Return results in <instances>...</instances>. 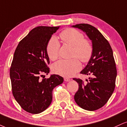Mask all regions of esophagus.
I'll list each match as a JSON object with an SVG mask.
<instances>
[{"label":"esophagus","instance_id":"1","mask_svg":"<svg viewBox=\"0 0 127 127\" xmlns=\"http://www.w3.org/2000/svg\"><path fill=\"white\" fill-rule=\"evenodd\" d=\"M64 81H65V82H68V81H70V79H69L68 78H64Z\"/></svg>","mask_w":127,"mask_h":127}]
</instances>
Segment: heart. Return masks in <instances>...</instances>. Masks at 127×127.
I'll return each instance as SVG.
<instances>
[{
	"label": "heart",
	"instance_id": "1",
	"mask_svg": "<svg viewBox=\"0 0 127 127\" xmlns=\"http://www.w3.org/2000/svg\"><path fill=\"white\" fill-rule=\"evenodd\" d=\"M59 37L64 43L72 46V57L76 58L68 60H59L54 64L52 70L59 75L71 77L81 68V63L78 58L84 63L90 62L94 51L93 44L90 40L85 39L81 32L75 29H65L60 33ZM60 46L59 42L54 37L49 40L46 46V52L50 60H55L58 59Z\"/></svg>",
	"mask_w": 127,
	"mask_h": 127
}]
</instances>
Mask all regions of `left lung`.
I'll return each mask as SVG.
<instances>
[{
  "label": "left lung",
  "mask_w": 127,
  "mask_h": 127,
  "mask_svg": "<svg viewBox=\"0 0 127 127\" xmlns=\"http://www.w3.org/2000/svg\"><path fill=\"white\" fill-rule=\"evenodd\" d=\"M73 27L87 33L94 48L91 60L81 72L83 75H91V78H89L87 83L79 78H73L79 84L74 98L81 108L94 111L103 107L114 91L117 70L113 51L107 39L94 26L79 24Z\"/></svg>",
  "instance_id": "obj_1"
}]
</instances>
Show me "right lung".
Listing matches in <instances>:
<instances>
[{
	"instance_id": "right-lung-1",
	"label": "right lung",
	"mask_w": 127,
	"mask_h": 127,
	"mask_svg": "<svg viewBox=\"0 0 127 127\" xmlns=\"http://www.w3.org/2000/svg\"><path fill=\"white\" fill-rule=\"evenodd\" d=\"M59 27H35L19 42L10 68L12 92L21 107L32 114L46 110L52 100V90L63 82L58 75L49 73L46 46ZM42 78H41V77Z\"/></svg>"
}]
</instances>
